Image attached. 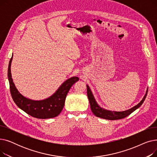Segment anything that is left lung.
Masks as SVG:
<instances>
[{
	"label": "left lung",
	"instance_id": "left-lung-1",
	"mask_svg": "<svg viewBox=\"0 0 157 157\" xmlns=\"http://www.w3.org/2000/svg\"><path fill=\"white\" fill-rule=\"evenodd\" d=\"M87 88V96L88 98V100L90 104V108H91L92 113L95 115L97 117L101 118L105 120H116L124 118L132 113H133L135 110L138 109L140 106H141L143 103L144 102L145 98L147 95V88L146 91V94L143 97V99L140 101L139 104L136 105L134 106L128 110L123 111H111L108 109H105L102 107H101L97 102L94 96V94L92 92L91 89L89 87L88 85H86Z\"/></svg>",
	"mask_w": 157,
	"mask_h": 157
}]
</instances>
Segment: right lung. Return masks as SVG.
<instances>
[{"label": "right lung", "instance_id": "obj_1", "mask_svg": "<svg viewBox=\"0 0 157 157\" xmlns=\"http://www.w3.org/2000/svg\"><path fill=\"white\" fill-rule=\"evenodd\" d=\"M13 56L8 66L7 77L11 94L14 103L20 109L32 117L48 119L57 117L63 108L65 98L71 87L79 80V78L73 76L65 80L53 95L44 99L39 101L30 99L23 96L14 83L11 72Z\"/></svg>", "mask_w": 157, "mask_h": 157}]
</instances>
